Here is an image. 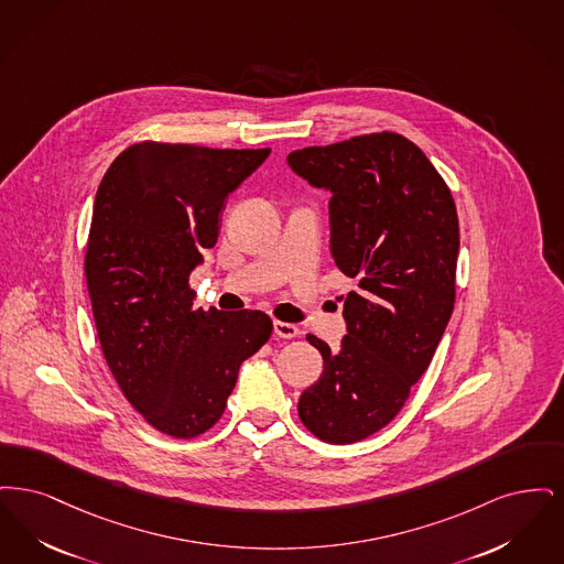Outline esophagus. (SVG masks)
Returning a JSON list of instances; mask_svg holds the SVG:
<instances>
[{
  "mask_svg": "<svg viewBox=\"0 0 564 564\" xmlns=\"http://www.w3.org/2000/svg\"><path fill=\"white\" fill-rule=\"evenodd\" d=\"M273 333H275L278 337H282V339L299 337V328H296L294 324H291V322H280V319L273 322Z\"/></svg>",
  "mask_w": 564,
  "mask_h": 564,
  "instance_id": "obj_1",
  "label": "esophagus"
}]
</instances>
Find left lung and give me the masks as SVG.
Masks as SVG:
<instances>
[{"label": "left lung", "mask_w": 564, "mask_h": 564, "mask_svg": "<svg viewBox=\"0 0 564 564\" xmlns=\"http://www.w3.org/2000/svg\"><path fill=\"white\" fill-rule=\"evenodd\" d=\"M289 164L333 192L330 252L356 280L341 347L307 335L324 370L299 416L319 441L351 444L400 413L441 344L455 307L457 208L441 172L398 132L296 149Z\"/></svg>", "instance_id": "8db88e82"}]
</instances>
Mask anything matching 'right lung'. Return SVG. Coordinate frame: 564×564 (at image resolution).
Returning <instances> with one entry per match:
<instances>
[{
  "label": "right lung",
  "mask_w": 564,
  "mask_h": 564,
  "mask_svg": "<svg viewBox=\"0 0 564 564\" xmlns=\"http://www.w3.org/2000/svg\"><path fill=\"white\" fill-rule=\"evenodd\" d=\"M270 151L141 141L98 185L84 271L100 349L123 398L172 438L219 421L240 365L271 337L268 314L194 307L189 286L225 199Z\"/></svg>",
  "instance_id": "right-lung-1"
}]
</instances>
